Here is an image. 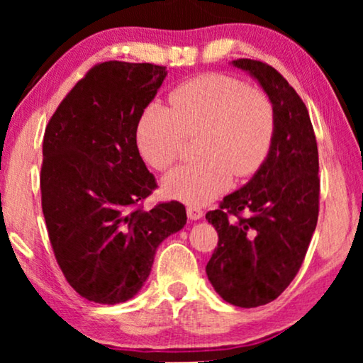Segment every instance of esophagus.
<instances>
[{"instance_id":"34e87169","label":"esophagus","mask_w":363,"mask_h":363,"mask_svg":"<svg viewBox=\"0 0 363 363\" xmlns=\"http://www.w3.org/2000/svg\"><path fill=\"white\" fill-rule=\"evenodd\" d=\"M186 215L191 221H196V220H201V218H203V211L196 206H188L186 208Z\"/></svg>"}]
</instances>
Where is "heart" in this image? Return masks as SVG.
I'll return each instance as SVG.
<instances>
[{"label": "heart", "mask_w": 363, "mask_h": 363, "mask_svg": "<svg viewBox=\"0 0 363 363\" xmlns=\"http://www.w3.org/2000/svg\"><path fill=\"white\" fill-rule=\"evenodd\" d=\"M170 108L145 107L137 145L148 165L168 170L180 158L185 137H196L198 160L168 173L163 191L186 205H206L231 186L233 173L250 177L266 160L274 111L266 94L225 74H203L173 89Z\"/></svg>", "instance_id": "1"}]
</instances>
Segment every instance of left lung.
I'll use <instances>...</instances> for the list:
<instances>
[{
  "label": "left lung",
  "instance_id": "8db88e82",
  "mask_svg": "<svg viewBox=\"0 0 363 363\" xmlns=\"http://www.w3.org/2000/svg\"><path fill=\"white\" fill-rule=\"evenodd\" d=\"M230 64L266 92L274 133L251 180L206 213L218 231L206 276L226 302L257 307L281 296L304 261L319 216V152L306 104L274 67L251 59ZM242 211L246 218L237 216Z\"/></svg>",
  "mask_w": 363,
  "mask_h": 363
}]
</instances>
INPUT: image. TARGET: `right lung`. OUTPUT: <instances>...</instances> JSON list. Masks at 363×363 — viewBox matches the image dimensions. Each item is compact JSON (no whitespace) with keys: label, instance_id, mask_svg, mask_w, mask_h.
Segmentation results:
<instances>
[{"label":"right lung","instance_id":"obj_1","mask_svg":"<svg viewBox=\"0 0 363 363\" xmlns=\"http://www.w3.org/2000/svg\"><path fill=\"white\" fill-rule=\"evenodd\" d=\"M167 67L108 61L61 102L43 142L41 196L54 256L87 301L138 294L162 241L186 225L185 206L135 208L157 186L137 147V123Z\"/></svg>","mask_w":363,"mask_h":363}]
</instances>
